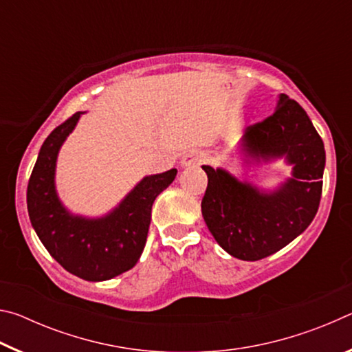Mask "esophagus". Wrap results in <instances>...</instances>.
Segmentation results:
<instances>
[{
    "mask_svg": "<svg viewBox=\"0 0 352 352\" xmlns=\"http://www.w3.org/2000/svg\"><path fill=\"white\" fill-rule=\"evenodd\" d=\"M205 162V153L200 151H190L184 153L180 160V166L184 168H194V166H199Z\"/></svg>",
    "mask_w": 352,
    "mask_h": 352,
    "instance_id": "obj_1",
    "label": "esophagus"
}]
</instances>
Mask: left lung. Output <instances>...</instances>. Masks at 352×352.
I'll return each mask as SVG.
<instances>
[{
    "label": "left lung",
    "instance_id": "obj_1",
    "mask_svg": "<svg viewBox=\"0 0 352 352\" xmlns=\"http://www.w3.org/2000/svg\"><path fill=\"white\" fill-rule=\"evenodd\" d=\"M234 153L243 166H290L275 188L239 180L225 168L204 166L208 188L201 216L216 242L242 261L279 252L305 231L317 214L324 146L307 113L296 100L278 94L273 115L245 130Z\"/></svg>",
    "mask_w": 352,
    "mask_h": 352
}]
</instances>
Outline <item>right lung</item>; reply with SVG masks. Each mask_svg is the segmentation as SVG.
I'll use <instances>...</instances> for the list:
<instances>
[{"mask_svg":"<svg viewBox=\"0 0 352 352\" xmlns=\"http://www.w3.org/2000/svg\"><path fill=\"white\" fill-rule=\"evenodd\" d=\"M83 113L77 111L45 140L29 178L28 212L38 239L65 270L99 283L121 275L138 262L147 241L153 201L174 182L177 169L141 178L102 216L69 211L57 192V158Z\"/></svg>","mask_w":352,"mask_h":352,"instance_id":"obj_1","label":"right lung"}]
</instances>
